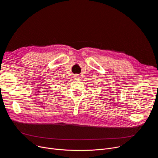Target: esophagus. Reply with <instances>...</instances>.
Returning a JSON list of instances; mask_svg holds the SVG:
<instances>
[{
	"mask_svg": "<svg viewBox=\"0 0 158 158\" xmlns=\"http://www.w3.org/2000/svg\"><path fill=\"white\" fill-rule=\"evenodd\" d=\"M74 78L76 80H77V81H79V80H81L82 79V77L80 76H78V75H74Z\"/></svg>",
	"mask_w": 158,
	"mask_h": 158,
	"instance_id": "obj_1",
	"label": "esophagus"
}]
</instances>
